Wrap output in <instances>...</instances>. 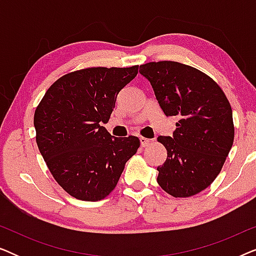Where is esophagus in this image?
Segmentation results:
<instances>
[{"mask_svg":"<svg viewBox=\"0 0 256 256\" xmlns=\"http://www.w3.org/2000/svg\"><path fill=\"white\" fill-rule=\"evenodd\" d=\"M140 142H141V146H146L148 144H150V142H152V140L149 138H140Z\"/></svg>","mask_w":256,"mask_h":256,"instance_id":"34e87169","label":"esophagus"}]
</instances>
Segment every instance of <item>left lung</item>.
Listing matches in <instances>:
<instances>
[{"label": "left lung", "instance_id": "8db88e82", "mask_svg": "<svg viewBox=\"0 0 256 256\" xmlns=\"http://www.w3.org/2000/svg\"><path fill=\"white\" fill-rule=\"evenodd\" d=\"M166 116H177L174 136H160L166 160L157 183L174 198L194 196L220 174L233 146L232 108L224 90L204 72L177 62L140 66Z\"/></svg>", "mask_w": 256, "mask_h": 256}]
</instances>
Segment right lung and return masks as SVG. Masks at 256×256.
I'll use <instances>...</instances> for the list:
<instances>
[{
	"instance_id": "obj_1",
	"label": "right lung",
	"mask_w": 256,
	"mask_h": 256,
	"mask_svg": "<svg viewBox=\"0 0 256 256\" xmlns=\"http://www.w3.org/2000/svg\"><path fill=\"white\" fill-rule=\"evenodd\" d=\"M138 71V65L70 72L56 80L38 104L34 116L38 149L56 182L72 197L106 198L140 148L136 136L112 138L101 126Z\"/></svg>"
}]
</instances>
